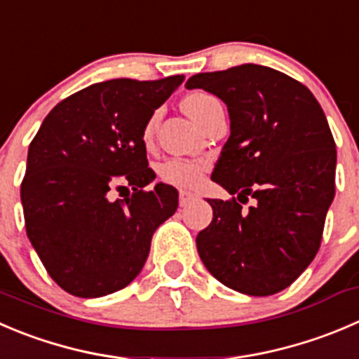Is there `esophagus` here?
I'll return each instance as SVG.
<instances>
[{
    "mask_svg": "<svg viewBox=\"0 0 359 359\" xmlns=\"http://www.w3.org/2000/svg\"><path fill=\"white\" fill-rule=\"evenodd\" d=\"M194 194L193 193H189V191H180L179 193V203H180V207H186V205H189L191 201L194 200Z\"/></svg>",
    "mask_w": 359,
    "mask_h": 359,
    "instance_id": "esophagus-1",
    "label": "esophagus"
}]
</instances>
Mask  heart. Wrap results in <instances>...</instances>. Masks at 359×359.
Wrapping results in <instances>:
<instances>
[{
  "label": "heart",
  "instance_id": "obj_1",
  "mask_svg": "<svg viewBox=\"0 0 359 359\" xmlns=\"http://www.w3.org/2000/svg\"><path fill=\"white\" fill-rule=\"evenodd\" d=\"M217 105H221L219 100L203 91L189 93L182 102L184 110L201 124L205 123L212 109H215ZM156 124H158V114H152L147 123H145L144 133H142L145 144L152 142ZM205 170H207V163L200 161V159L170 158L159 166V177L170 186L180 187V189H193V187H198L201 184Z\"/></svg>",
  "mask_w": 359,
  "mask_h": 359
}]
</instances>
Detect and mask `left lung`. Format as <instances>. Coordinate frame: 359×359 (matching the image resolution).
<instances>
[{"mask_svg": "<svg viewBox=\"0 0 359 359\" xmlns=\"http://www.w3.org/2000/svg\"><path fill=\"white\" fill-rule=\"evenodd\" d=\"M186 87L221 98L231 123L212 180L233 198L207 200L214 217L198 233V254L238 293H279L318 254L335 196L337 151L325 112L304 83L268 66L198 73ZM249 196L257 203L243 211Z\"/></svg>", "mask_w": 359, "mask_h": 359, "instance_id": "1", "label": "left lung"}]
</instances>
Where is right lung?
I'll list each match as a JSON object with an SVG mask.
<instances>
[{
  "label": "right lung",
  "mask_w": 359,
  "mask_h": 359,
  "mask_svg": "<svg viewBox=\"0 0 359 359\" xmlns=\"http://www.w3.org/2000/svg\"><path fill=\"white\" fill-rule=\"evenodd\" d=\"M182 80L93 83L57 103L29 144L20 184L26 233L66 293L98 298L126 287L147 261L156 228L175 214V187L145 189L156 173L142 133ZM114 189L132 194L110 201Z\"/></svg>",
  "instance_id": "obj_1"
}]
</instances>
